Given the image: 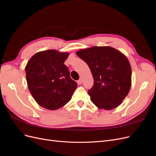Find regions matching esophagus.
I'll use <instances>...</instances> for the list:
<instances>
[{"instance_id": "1", "label": "esophagus", "mask_w": 156, "mask_h": 156, "mask_svg": "<svg viewBox=\"0 0 156 156\" xmlns=\"http://www.w3.org/2000/svg\"><path fill=\"white\" fill-rule=\"evenodd\" d=\"M82 82H83V80H82L81 79H79L78 81H77V83H78L79 84H82Z\"/></svg>"}]
</instances>
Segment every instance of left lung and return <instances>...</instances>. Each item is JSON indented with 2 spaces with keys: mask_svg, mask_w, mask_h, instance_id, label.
Listing matches in <instances>:
<instances>
[{
  "mask_svg": "<svg viewBox=\"0 0 156 156\" xmlns=\"http://www.w3.org/2000/svg\"><path fill=\"white\" fill-rule=\"evenodd\" d=\"M76 54L92 74L94 84L88 90L92 102L105 110L119 106L131 85V68L126 56L109 46L79 49Z\"/></svg>",
  "mask_w": 156,
  "mask_h": 156,
  "instance_id": "obj_1",
  "label": "left lung"
}]
</instances>
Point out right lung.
Here are the masks:
<instances>
[{
	"instance_id": "add662e5",
	"label": "right lung",
	"mask_w": 156,
	"mask_h": 156,
	"mask_svg": "<svg viewBox=\"0 0 156 156\" xmlns=\"http://www.w3.org/2000/svg\"><path fill=\"white\" fill-rule=\"evenodd\" d=\"M68 53L49 49L33 55L25 66L28 88L37 104L56 110L72 99L77 83L64 63Z\"/></svg>"
}]
</instances>
